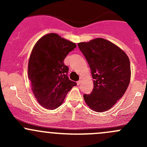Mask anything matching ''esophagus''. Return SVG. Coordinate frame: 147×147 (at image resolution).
Instances as JSON below:
<instances>
[{
  "mask_svg": "<svg viewBox=\"0 0 147 147\" xmlns=\"http://www.w3.org/2000/svg\"><path fill=\"white\" fill-rule=\"evenodd\" d=\"M82 78H80V79L79 81H78V84H79V85H80V84L81 83H82Z\"/></svg>",
  "mask_w": 147,
  "mask_h": 147,
  "instance_id": "obj_1",
  "label": "esophagus"
}]
</instances>
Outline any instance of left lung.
<instances>
[{"label": "left lung", "mask_w": 147, "mask_h": 147, "mask_svg": "<svg viewBox=\"0 0 147 147\" xmlns=\"http://www.w3.org/2000/svg\"><path fill=\"white\" fill-rule=\"evenodd\" d=\"M87 60L94 79V88L84 94L87 106L95 112H105L124 95L130 82L128 56L112 42L96 38L78 44Z\"/></svg>", "instance_id": "1"}]
</instances>
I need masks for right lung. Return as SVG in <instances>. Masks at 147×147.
<instances>
[{"label":"right lung","instance_id":"add662e5","mask_svg":"<svg viewBox=\"0 0 147 147\" xmlns=\"http://www.w3.org/2000/svg\"><path fill=\"white\" fill-rule=\"evenodd\" d=\"M76 44L56 33L44 35L36 42L28 62V78L35 98L46 109L62 105L68 92L77 83L68 78L64 60Z\"/></svg>","mask_w":147,"mask_h":147}]
</instances>
